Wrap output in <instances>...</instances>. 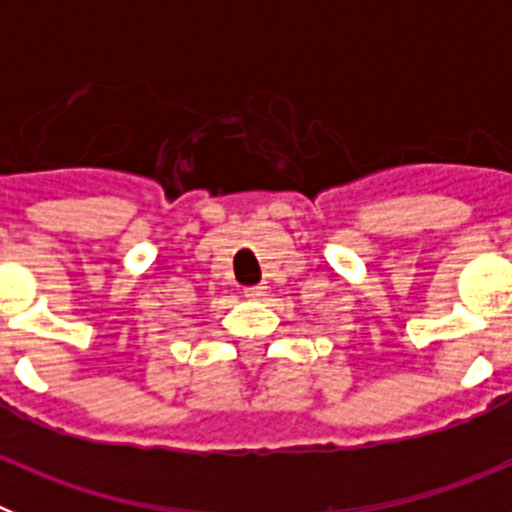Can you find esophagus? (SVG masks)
Segmentation results:
<instances>
[{"label": "esophagus", "instance_id": "obj_1", "mask_svg": "<svg viewBox=\"0 0 512 512\" xmlns=\"http://www.w3.org/2000/svg\"><path fill=\"white\" fill-rule=\"evenodd\" d=\"M264 292H266L264 284H256V287H246V289H243V295H246L248 300H261V297H264Z\"/></svg>", "mask_w": 512, "mask_h": 512}]
</instances>
